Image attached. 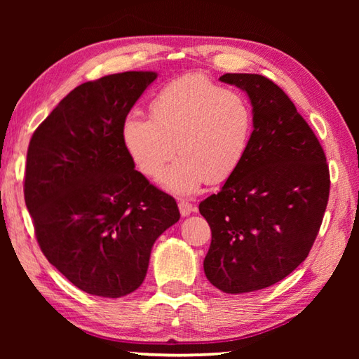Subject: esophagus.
<instances>
[{
    "label": "esophagus",
    "instance_id": "1",
    "mask_svg": "<svg viewBox=\"0 0 359 359\" xmlns=\"http://www.w3.org/2000/svg\"><path fill=\"white\" fill-rule=\"evenodd\" d=\"M179 210H180V215L187 217V216L191 215V212L196 210V207L193 203H189L188 201H180L179 202Z\"/></svg>",
    "mask_w": 359,
    "mask_h": 359
}]
</instances>
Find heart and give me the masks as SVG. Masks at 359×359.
<instances>
[{
    "label": "heart",
    "mask_w": 359,
    "mask_h": 359,
    "mask_svg": "<svg viewBox=\"0 0 359 359\" xmlns=\"http://www.w3.org/2000/svg\"><path fill=\"white\" fill-rule=\"evenodd\" d=\"M151 118L128 117L120 129L129 158L172 194L191 196L205 182L222 184L238 171L253 134V111L238 90L203 75H184L158 90Z\"/></svg>",
    "instance_id": "obj_1"
}]
</instances>
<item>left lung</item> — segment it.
<instances>
[{"instance_id": "1", "label": "left lung", "mask_w": 359, "mask_h": 359, "mask_svg": "<svg viewBox=\"0 0 359 359\" xmlns=\"http://www.w3.org/2000/svg\"><path fill=\"white\" fill-rule=\"evenodd\" d=\"M242 89L253 111L243 162L199 205L211 228L205 276L224 293L270 287L306 261L329 201L325 154L278 85L257 74L219 79Z\"/></svg>"}]
</instances>
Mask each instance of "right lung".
<instances>
[{"label":"right lung","instance_id":"right-lung-1","mask_svg":"<svg viewBox=\"0 0 359 359\" xmlns=\"http://www.w3.org/2000/svg\"><path fill=\"white\" fill-rule=\"evenodd\" d=\"M157 79L129 71L71 90L36 128L25 199L48 261L89 294L121 297L142 285L154 242L180 219L171 196L129 158L120 129Z\"/></svg>","mask_w":359,"mask_h":359}]
</instances>
